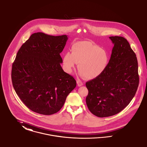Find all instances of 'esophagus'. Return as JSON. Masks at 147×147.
Masks as SVG:
<instances>
[{
  "mask_svg": "<svg viewBox=\"0 0 147 147\" xmlns=\"http://www.w3.org/2000/svg\"><path fill=\"white\" fill-rule=\"evenodd\" d=\"M77 83L78 87H80V86H82L83 85V83L80 80H77Z\"/></svg>",
  "mask_w": 147,
  "mask_h": 147,
  "instance_id": "1",
  "label": "esophagus"
}]
</instances>
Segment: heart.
<instances>
[{"instance_id": "1", "label": "heart", "mask_w": 147, "mask_h": 147, "mask_svg": "<svg viewBox=\"0 0 147 147\" xmlns=\"http://www.w3.org/2000/svg\"><path fill=\"white\" fill-rule=\"evenodd\" d=\"M71 53L67 52L63 57V65L66 72L70 73L76 64H79L80 74L87 79L99 77L107 68L109 62L107 51L90 41L76 42L71 46Z\"/></svg>"}]
</instances>
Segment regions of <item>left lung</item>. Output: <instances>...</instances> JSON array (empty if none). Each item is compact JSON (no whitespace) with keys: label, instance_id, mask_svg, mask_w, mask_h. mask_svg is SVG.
<instances>
[{"label":"left lung","instance_id":"obj_1","mask_svg":"<svg viewBox=\"0 0 147 147\" xmlns=\"http://www.w3.org/2000/svg\"><path fill=\"white\" fill-rule=\"evenodd\" d=\"M109 38L114 46L107 68L86 84L87 107L100 117L121 111L134 97L139 81L137 58L127 40L121 36Z\"/></svg>","mask_w":147,"mask_h":147}]
</instances>
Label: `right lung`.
I'll use <instances>...</instances> for the list:
<instances>
[{"label":"right lung","mask_w":147,"mask_h":147,"mask_svg":"<svg viewBox=\"0 0 147 147\" xmlns=\"http://www.w3.org/2000/svg\"><path fill=\"white\" fill-rule=\"evenodd\" d=\"M68 37L33 34L18 50L11 68L13 88L23 103L36 113L50 115L63 106L76 87L64 71L60 54Z\"/></svg>","instance_id":"right-lung-1"}]
</instances>
